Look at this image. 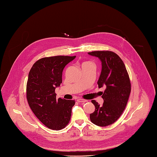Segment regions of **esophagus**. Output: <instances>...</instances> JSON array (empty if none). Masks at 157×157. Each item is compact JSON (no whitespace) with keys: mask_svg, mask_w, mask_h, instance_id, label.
I'll return each mask as SVG.
<instances>
[{"mask_svg":"<svg viewBox=\"0 0 157 157\" xmlns=\"http://www.w3.org/2000/svg\"><path fill=\"white\" fill-rule=\"evenodd\" d=\"M77 102L79 103H85V102H87V101L85 100V99H78Z\"/></svg>","mask_w":157,"mask_h":157,"instance_id":"esophagus-1","label":"esophagus"}]
</instances>
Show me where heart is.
<instances>
[{"label": "heart", "mask_w": 157, "mask_h": 157, "mask_svg": "<svg viewBox=\"0 0 157 157\" xmlns=\"http://www.w3.org/2000/svg\"><path fill=\"white\" fill-rule=\"evenodd\" d=\"M90 63V62H86V63Z\"/></svg>", "instance_id": "1"}]
</instances>
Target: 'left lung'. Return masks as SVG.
<instances>
[{
	"mask_svg": "<svg viewBox=\"0 0 157 157\" xmlns=\"http://www.w3.org/2000/svg\"><path fill=\"white\" fill-rule=\"evenodd\" d=\"M98 57L102 62V71L98 82L99 88L104 86L102 105L92 100L94 112L90 114L91 122L99 126L113 124L123 114L131 92V82L123 60L111 51L88 53Z\"/></svg>",
	"mask_w": 157,
	"mask_h": 157,
	"instance_id": "1",
	"label": "left lung"
}]
</instances>
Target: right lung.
<instances>
[{"mask_svg": "<svg viewBox=\"0 0 157 157\" xmlns=\"http://www.w3.org/2000/svg\"><path fill=\"white\" fill-rule=\"evenodd\" d=\"M76 56L42 58L31 67L26 85V98L34 115L48 128L60 130L69 123L75 100L56 99L55 89L62 83L65 67Z\"/></svg>", "mask_w": 157, "mask_h": 157, "instance_id": "add662e5", "label": "right lung"}]
</instances>
